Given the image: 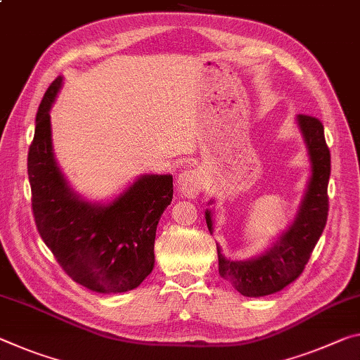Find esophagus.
I'll use <instances>...</instances> for the list:
<instances>
[{"label":"esophagus","instance_id":"1","mask_svg":"<svg viewBox=\"0 0 360 360\" xmlns=\"http://www.w3.org/2000/svg\"><path fill=\"white\" fill-rule=\"evenodd\" d=\"M203 184H205L203 173L202 169L198 168H191V169L182 171V173L178 176V182H176V186H178V192L187 198L197 197L198 193L202 192Z\"/></svg>","mask_w":360,"mask_h":360}]
</instances>
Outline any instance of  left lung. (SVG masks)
<instances>
[{
    "instance_id": "1",
    "label": "left lung",
    "mask_w": 360,
    "mask_h": 360,
    "mask_svg": "<svg viewBox=\"0 0 360 360\" xmlns=\"http://www.w3.org/2000/svg\"><path fill=\"white\" fill-rule=\"evenodd\" d=\"M296 124L303 136L311 174L304 195L295 219L290 222L271 247L261 255L248 259H227L218 245L219 276L232 283L243 296H259L281 292L283 287L300 277L319 238H321L328 216L327 187L330 179V150L325 142L323 124L317 118L296 115ZM213 203L210 200L208 205ZM205 219L213 233V213L205 211Z\"/></svg>"
}]
</instances>
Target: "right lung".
<instances>
[{
    "label": "right lung",
    "mask_w": 360,
    "mask_h": 360,
    "mask_svg": "<svg viewBox=\"0 0 360 360\" xmlns=\"http://www.w3.org/2000/svg\"><path fill=\"white\" fill-rule=\"evenodd\" d=\"M62 83L64 77H57L44 93L28 150L38 232L77 283L98 293L129 292L155 264V232L173 200V176L141 174L108 202H91L73 191L57 165L51 131L49 110Z\"/></svg>",
    "instance_id": "obj_1"
}]
</instances>
